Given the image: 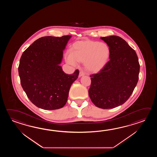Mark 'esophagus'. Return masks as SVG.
I'll use <instances>...</instances> for the list:
<instances>
[{
  "label": "esophagus",
  "mask_w": 157,
  "mask_h": 157,
  "mask_svg": "<svg viewBox=\"0 0 157 157\" xmlns=\"http://www.w3.org/2000/svg\"><path fill=\"white\" fill-rule=\"evenodd\" d=\"M83 75H85V73L83 72V71H80V73H79V77H81Z\"/></svg>",
  "instance_id": "1"
}]
</instances>
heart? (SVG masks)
<instances>
[{
  "instance_id": "heart-1",
  "label": "heart",
  "mask_w": 157,
  "mask_h": 157,
  "mask_svg": "<svg viewBox=\"0 0 157 157\" xmlns=\"http://www.w3.org/2000/svg\"><path fill=\"white\" fill-rule=\"evenodd\" d=\"M110 56V48L107 44L93 40H80L72 45L70 52L66 56V60L72 66H76L77 62H84L87 70L98 72L105 66Z\"/></svg>"
}]
</instances>
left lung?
Returning <instances> with one entry per match:
<instances>
[{
    "instance_id": "left-lung-1",
    "label": "left lung",
    "mask_w": 157,
    "mask_h": 157,
    "mask_svg": "<svg viewBox=\"0 0 157 157\" xmlns=\"http://www.w3.org/2000/svg\"><path fill=\"white\" fill-rule=\"evenodd\" d=\"M110 49V60L98 74L90 75L89 95L96 107L111 109L124 103L139 80L140 64L135 51L117 36L100 37Z\"/></svg>"
}]
</instances>
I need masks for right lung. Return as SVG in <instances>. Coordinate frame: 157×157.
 <instances>
[{
  "label": "right lung",
  "mask_w": 157,
  "mask_h": 157,
  "mask_svg": "<svg viewBox=\"0 0 157 157\" xmlns=\"http://www.w3.org/2000/svg\"><path fill=\"white\" fill-rule=\"evenodd\" d=\"M71 35L44 36L35 41L21 57L18 74L21 86L36 107L54 110L64 106L71 86L79 71L64 72L59 64Z\"/></svg>",
  "instance_id": "add662e5"
}]
</instances>
